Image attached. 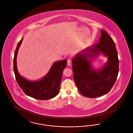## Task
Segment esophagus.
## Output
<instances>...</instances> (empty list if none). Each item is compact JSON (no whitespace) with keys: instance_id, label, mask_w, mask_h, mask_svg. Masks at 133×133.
I'll return each instance as SVG.
<instances>
[{"instance_id":"esophagus-1","label":"esophagus","mask_w":133,"mask_h":133,"mask_svg":"<svg viewBox=\"0 0 133 133\" xmlns=\"http://www.w3.org/2000/svg\"><path fill=\"white\" fill-rule=\"evenodd\" d=\"M72 61L71 59H68L67 61V65L69 66H72Z\"/></svg>"}]
</instances>
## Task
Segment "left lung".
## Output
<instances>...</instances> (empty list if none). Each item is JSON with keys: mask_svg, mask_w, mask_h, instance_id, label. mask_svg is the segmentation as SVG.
I'll list each match as a JSON object with an SVG mask.
<instances>
[{"mask_svg": "<svg viewBox=\"0 0 133 133\" xmlns=\"http://www.w3.org/2000/svg\"><path fill=\"white\" fill-rule=\"evenodd\" d=\"M108 58L101 69L92 67L91 61L99 54ZM74 78L79 92L85 97L95 98L108 93L113 87L119 71V61L113 39L104 30L97 44L77 53L72 58Z\"/></svg>", "mask_w": 133, "mask_h": 133, "instance_id": "8db88e82", "label": "left lung"}]
</instances>
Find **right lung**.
Returning a JSON list of instances; mask_svg holds the SVG:
<instances>
[{"instance_id":"obj_1","label":"right lung","mask_w":133,"mask_h":133,"mask_svg":"<svg viewBox=\"0 0 133 133\" xmlns=\"http://www.w3.org/2000/svg\"><path fill=\"white\" fill-rule=\"evenodd\" d=\"M23 38L17 45L14 58V71L18 84L26 95L32 98L40 100L54 98L59 93L63 71L67 65V60L55 62L48 73L39 80L29 81L20 76L17 68L16 57Z\"/></svg>"}]
</instances>
